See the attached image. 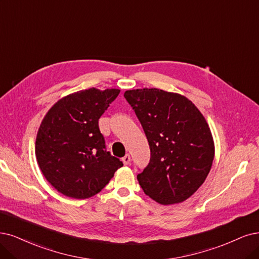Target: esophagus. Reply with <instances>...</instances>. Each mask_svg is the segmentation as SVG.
<instances>
[{
    "label": "esophagus",
    "instance_id": "esophagus-1",
    "mask_svg": "<svg viewBox=\"0 0 259 259\" xmlns=\"http://www.w3.org/2000/svg\"><path fill=\"white\" fill-rule=\"evenodd\" d=\"M122 162H123V164L124 165H128L129 163H130V160H131V158H130V155H126V156H124V157H122Z\"/></svg>",
    "mask_w": 259,
    "mask_h": 259
}]
</instances>
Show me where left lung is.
Listing matches in <instances>:
<instances>
[{"mask_svg": "<svg viewBox=\"0 0 259 259\" xmlns=\"http://www.w3.org/2000/svg\"><path fill=\"white\" fill-rule=\"evenodd\" d=\"M148 140L150 161L139 184L161 205L184 202L204 184L214 158L211 131L185 96L158 89L126 91Z\"/></svg>", "mask_w": 259, "mask_h": 259, "instance_id": "8db88e82", "label": "left lung"}]
</instances>
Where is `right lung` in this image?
<instances>
[{
	"mask_svg": "<svg viewBox=\"0 0 259 259\" xmlns=\"http://www.w3.org/2000/svg\"><path fill=\"white\" fill-rule=\"evenodd\" d=\"M120 91L95 88L67 95L48 111L38 129L35 155L45 178L60 193L89 198L123 164L105 149L98 120Z\"/></svg>",
	"mask_w": 259,
	"mask_h": 259,
	"instance_id": "right-lung-1",
	"label": "right lung"
}]
</instances>
